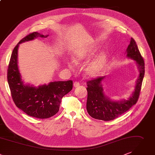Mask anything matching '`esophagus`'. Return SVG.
<instances>
[{
  "mask_svg": "<svg viewBox=\"0 0 155 155\" xmlns=\"http://www.w3.org/2000/svg\"><path fill=\"white\" fill-rule=\"evenodd\" d=\"M79 85H80V84L78 82H74L73 84V85L74 87H78L79 86Z\"/></svg>",
  "mask_w": 155,
  "mask_h": 155,
  "instance_id": "34e87169",
  "label": "esophagus"
}]
</instances>
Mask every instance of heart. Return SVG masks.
<instances>
[{"instance_id": "heart-1", "label": "heart", "mask_w": 155, "mask_h": 155, "mask_svg": "<svg viewBox=\"0 0 155 155\" xmlns=\"http://www.w3.org/2000/svg\"><path fill=\"white\" fill-rule=\"evenodd\" d=\"M94 49L93 48L77 50L73 55V61L76 64H79L83 62L84 60L90 58L94 55ZM107 63V56L105 52H101L87 65L85 68V72L90 76H97L104 69Z\"/></svg>"}]
</instances>
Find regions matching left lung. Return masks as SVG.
Wrapping results in <instances>:
<instances>
[{"instance_id":"obj_1","label":"left lung","mask_w":155,"mask_h":155,"mask_svg":"<svg viewBox=\"0 0 155 155\" xmlns=\"http://www.w3.org/2000/svg\"><path fill=\"white\" fill-rule=\"evenodd\" d=\"M126 53L128 58L136 61L139 71L134 91L128 100L114 101L105 95L104 93L102 82L105 76L87 81V110L92 118L104 121L112 120L128 111L137 103L144 77L145 64L136 43L133 38H131Z\"/></svg>"}]
</instances>
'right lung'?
I'll return each instance as SVG.
<instances>
[{"label": "right lung", "mask_w": 155, "mask_h": 155, "mask_svg": "<svg viewBox=\"0 0 155 155\" xmlns=\"http://www.w3.org/2000/svg\"><path fill=\"white\" fill-rule=\"evenodd\" d=\"M47 37L48 35L33 32L22 38L12 52L7 73L8 83L16 106L28 115L42 119L56 114L59 110L61 98L73 88V81L71 80L51 82L38 87L25 84L22 80L18 65L19 44L37 37Z\"/></svg>", "instance_id": "add662e5"}]
</instances>
